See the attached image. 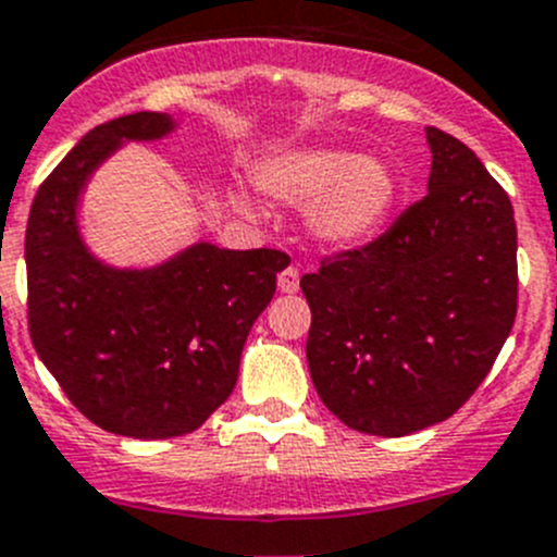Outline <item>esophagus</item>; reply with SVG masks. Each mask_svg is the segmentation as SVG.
Segmentation results:
<instances>
[{
  "instance_id": "obj_1",
  "label": "esophagus",
  "mask_w": 557,
  "mask_h": 557,
  "mask_svg": "<svg viewBox=\"0 0 557 557\" xmlns=\"http://www.w3.org/2000/svg\"><path fill=\"white\" fill-rule=\"evenodd\" d=\"M277 288L283 290V294H296V290H299V269H283V272L277 274Z\"/></svg>"
}]
</instances>
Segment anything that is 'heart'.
Returning a JSON list of instances; mask_svg holds the SVG:
<instances>
[{"label":"heart","instance_id":"1","mask_svg":"<svg viewBox=\"0 0 557 557\" xmlns=\"http://www.w3.org/2000/svg\"><path fill=\"white\" fill-rule=\"evenodd\" d=\"M256 185L274 201H312L307 228L326 247L364 245L386 225L403 193L386 160L337 147L283 149L263 160ZM228 198L242 212L250 209L239 190H231Z\"/></svg>","mask_w":557,"mask_h":557}]
</instances>
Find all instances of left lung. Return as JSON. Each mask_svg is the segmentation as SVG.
<instances>
[{"instance_id":"1","label":"left lung","mask_w":557,"mask_h":557,"mask_svg":"<svg viewBox=\"0 0 557 557\" xmlns=\"http://www.w3.org/2000/svg\"><path fill=\"white\" fill-rule=\"evenodd\" d=\"M428 196L361 250L301 277L307 364L350 430L419 433L468 403L517 315V225L504 187L455 135L428 127Z\"/></svg>"}]
</instances>
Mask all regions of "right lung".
I'll list each match as a JSON object with an SVG mask.
<instances>
[{"label": "right lung", "instance_id": "add662e5", "mask_svg": "<svg viewBox=\"0 0 557 557\" xmlns=\"http://www.w3.org/2000/svg\"><path fill=\"white\" fill-rule=\"evenodd\" d=\"M169 113L97 124L37 190L26 225L29 334L70 403L127 438L187 435L231 397L245 339L277 288L285 256L196 242L158 267L100 261L78 203L91 174L129 141H160Z\"/></svg>", "mask_w": 557, "mask_h": 557}]
</instances>
